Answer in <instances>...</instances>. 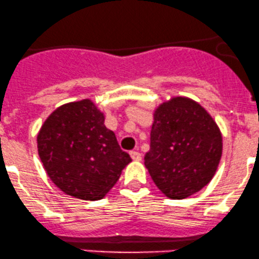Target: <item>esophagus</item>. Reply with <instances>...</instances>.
Segmentation results:
<instances>
[{"mask_svg":"<svg viewBox=\"0 0 259 259\" xmlns=\"http://www.w3.org/2000/svg\"><path fill=\"white\" fill-rule=\"evenodd\" d=\"M130 155H131V158H132L133 160H141L142 159V154H141L140 152L131 151L130 152Z\"/></svg>","mask_w":259,"mask_h":259,"instance_id":"esophagus-1","label":"esophagus"}]
</instances>
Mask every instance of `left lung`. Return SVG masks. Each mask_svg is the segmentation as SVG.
I'll use <instances>...</instances> for the list:
<instances>
[{
	"label": "left lung",
	"instance_id": "obj_1",
	"mask_svg": "<svg viewBox=\"0 0 259 259\" xmlns=\"http://www.w3.org/2000/svg\"><path fill=\"white\" fill-rule=\"evenodd\" d=\"M221 154L218 124L194 100L173 97L155 110L151 149L144 164L154 184L169 199H185L207 185Z\"/></svg>",
	"mask_w": 259,
	"mask_h": 259
}]
</instances>
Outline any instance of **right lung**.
<instances>
[{
    "label": "right lung",
    "mask_w": 259,
    "mask_h": 259,
    "mask_svg": "<svg viewBox=\"0 0 259 259\" xmlns=\"http://www.w3.org/2000/svg\"><path fill=\"white\" fill-rule=\"evenodd\" d=\"M104 121V113L86 99L58 107L38 133L44 169L68 195L90 201L102 199L132 160Z\"/></svg>",
    "instance_id": "1"
}]
</instances>
